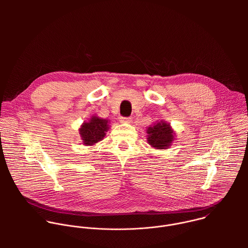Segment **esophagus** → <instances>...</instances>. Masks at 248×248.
I'll return each instance as SVG.
<instances>
[{
	"label": "esophagus",
	"instance_id": "1",
	"mask_svg": "<svg viewBox=\"0 0 248 248\" xmlns=\"http://www.w3.org/2000/svg\"><path fill=\"white\" fill-rule=\"evenodd\" d=\"M120 122L122 124H129L131 122V118L130 117H122Z\"/></svg>",
	"mask_w": 248,
	"mask_h": 248
}]
</instances>
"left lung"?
<instances>
[{
    "label": "left lung",
    "mask_w": 248,
    "mask_h": 248,
    "mask_svg": "<svg viewBox=\"0 0 248 248\" xmlns=\"http://www.w3.org/2000/svg\"><path fill=\"white\" fill-rule=\"evenodd\" d=\"M147 134L148 143L157 149H164L169 147L173 139V131L170 124L163 122L148 127Z\"/></svg>",
    "instance_id": "obj_1"
}]
</instances>
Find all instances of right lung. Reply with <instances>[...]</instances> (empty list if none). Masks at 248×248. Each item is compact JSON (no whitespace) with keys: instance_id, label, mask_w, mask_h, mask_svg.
Instances as JSON below:
<instances>
[{"instance_id":"obj_1","label":"right lung","mask_w":248,"mask_h":248,"mask_svg":"<svg viewBox=\"0 0 248 248\" xmlns=\"http://www.w3.org/2000/svg\"><path fill=\"white\" fill-rule=\"evenodd\" d=\"M109 124L107 120H103L98 117H93L88 123L82 124L79 129L80 136L83 143L86 145H93L102 140L108 130Z\"/></svg>"}]
</instances>
